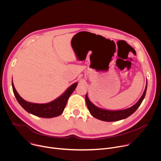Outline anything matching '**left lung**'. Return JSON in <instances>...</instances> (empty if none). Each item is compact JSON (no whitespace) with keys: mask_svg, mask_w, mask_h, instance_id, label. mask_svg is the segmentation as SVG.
<instances>
[{"mask_svg":"<svg viewBox=\"0 0 161 161\" xmlns=\"http://www.w3.org/2000/svg\"><path fill=\"white\" fill-rule=\"evenodd\" d=\"M147 85H146L144 92L142 97L140 98V99L134 106L125 109L119 110V111H108V110H105V109L99 108L90 101L86 94L85 96L86 104L90 114L94 117L99 120L106 121V122L119 121V120L127 118L128 117L131 115V114L133 113H134L136 111V109L139 108L143 99L145 98L146 92H147Z\"/></svg>","mask_w":161,"mask_h":161,"instance_id":"8db88e82","label":"left lung"}]
</instances>
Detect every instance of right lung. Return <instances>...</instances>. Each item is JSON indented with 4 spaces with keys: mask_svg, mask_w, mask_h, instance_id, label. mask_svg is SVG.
Returning <instances> with one entry per match:
<instances>
[{
    "mask_svg": "<svg viewBox=\"0 0 161 161\" xmlns=\"http://www.w3.org/2000/svg\"><path fill=\"white\" fill-rule=\"evenodd\" d=\"M77 84V83H75L70 87H69L60 97L55 101L47 104H35L27 102L19 96L13 83L12 86L17 101L25 110L37 117L52 118L57 117L62 113L66 106L68 98L73 92Z\"/></svg>",
    "mask_w": 161,
    "mask_h": 161,
    "instance_id": "right-lung-1",
    "label": "right lung"
}]
</instances>
